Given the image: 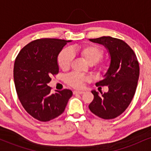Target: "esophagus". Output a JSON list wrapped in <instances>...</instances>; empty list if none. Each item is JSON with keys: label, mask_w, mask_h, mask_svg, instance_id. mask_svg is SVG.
<instances>
[{"label": "esophagus", "mask_w": 151, "mask_h": 151, "mask_svg": "<svg viewBox=\"0 0 151 151\" xmlns=\"http://www.w3.org/2000/svg\"><path fill=\"white\" fill-rule=\"evenodd\" d=\"M84 93V91H74L73 93L74 94H83Z\"/></svg>", "instance_id": "1"}]
</instances>
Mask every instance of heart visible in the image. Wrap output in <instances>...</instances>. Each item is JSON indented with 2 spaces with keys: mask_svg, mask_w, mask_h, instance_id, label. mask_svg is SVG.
Returning <instances> with one entry per match:
<instances>
[{
  "mask_svg": "<svg viewBox=\"0 0 151 151\" xmlns=\"http://www.w3.org/2000/svg\"><path fill=\"white\" fill-rule=\"evenodd\" d=\"M79 53L85 61L90 65H92L99 62L103 56V51L99 47L93 45H89L83 47L65 48L59 54L58 58V65L62 70H67L70 67L74 54ZM103 65H99V68H102ZM89 79L82 74L77 73H70L65 77V81L69 85L74 88H81L84 82L88 81Z\"/></svg>",
  "mask_w": 151,
  "mask_h": 151,
  "instance_id": "1",
  "label": "heart"
}]
</instances>
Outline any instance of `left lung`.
<instances>
[{"label": "left lung", "mask_w": 151, "mask_h": 151, "mask_svg": "<svg viewBox=\"0 0 151 151\" xmlns=\"http://www.w3.org/2000/svg\"><path fill=\"white\" fill-rule=\"evenodd\" d=\"M89 40L108 50L111 62L104 79L96 84L108 86V92L99 96L96 91H91L94 98L89 108L101 119H115L125 111L134 96L139 78V64L133 50L120 39L104 36Z\"/></svg>", "instance_id": "8db88e82"}]
</instances>
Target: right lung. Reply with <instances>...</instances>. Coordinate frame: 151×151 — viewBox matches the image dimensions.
<instances>
[{
    "instance_id": "obj_1",
    "label": "right lung",
    "mask_w": 151,
    "mask_h": 151,
    "mask_svg": "<svg viewBox=\"0 0 151 151\" xmlns=\"http://www.w3.org/2000/svg\"><path fill=\"white\" fill-rule=\"evenodd\" d=\"M71 40L43 38L27 44L15 59L13 77L20 103L30 116L40 121H49L63 113L72 96L70 89L51 93L47 85L58 74V58Z\"/></svg>"
}]
</instances>
